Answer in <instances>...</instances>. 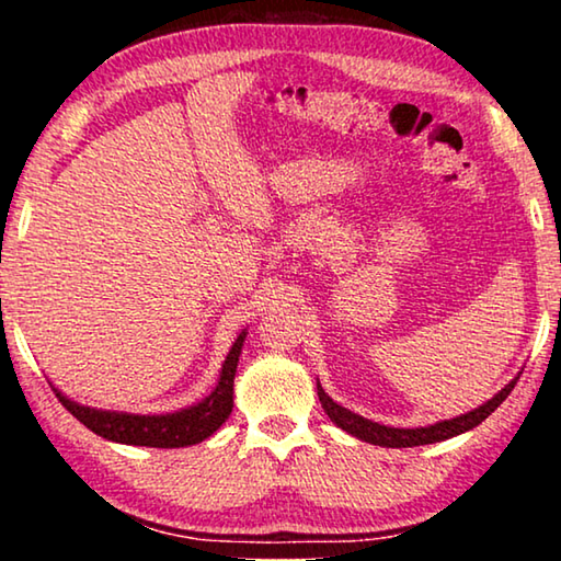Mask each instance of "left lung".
<instances>
[{"label":"left lung","mask_w":561,"mask_h":561,"mask_svg":"<svg viewBox=\"0 0 561 561\" xmlns=\"http://www.w3.org/2000/svg\"><path fill=\"white\" fill-rule=\"evenodd\" d=\"M517 378H519V374L512 378L505 388H500V391L492 396L490 401L474 408V411L455 415V417H450V421L423 425V428H393V425H381V423L368 421V417L348 411V408H344V405H339L334 398H331L324 388H321L319 381H317V393H319L321 408H324V413L331 417V423L339 425V428L346 431L348 435H354V438L366 440L371 445H381V448H415V445L440 443V440L455 438V435H460V433L472 431L474 425H480L490 413H495V408L512 393Z\"/></svg>","instance_id":"1"}]
</instances>
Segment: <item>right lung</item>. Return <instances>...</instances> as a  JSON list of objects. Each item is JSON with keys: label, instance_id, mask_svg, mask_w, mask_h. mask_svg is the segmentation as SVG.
I'll return each instance as SVG.
<instances>
[{"label": "right lung", "instance_id": "right-lung-1", "mask_svg": "<svg viewBox=\"0 0 561 561\" xmlns=\"http://www.w3.org/2000/svg\"><path fill=\"white\" fill-rule=\"evenodd\" d=\"M247 339V329L234 339L230 354L225 356L220 378L203 401L173 413H126V411H103L71 401L59 388H54L56 398L76 421H81L89 431L101 438L123 443V445H146V448H187V445L203 443L220 428L232 413L234 396V374L240 364V354Z\"/></svg>", "mask_w": 561, "mask_h": 561}]
</instances>
